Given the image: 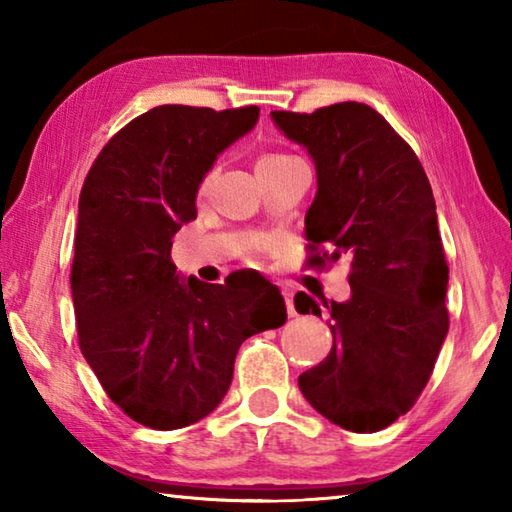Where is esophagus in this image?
<instances>
[{
    "label": "esophagus",
    "instance_id": "1",
    "mask_svg": "<svg viewBox=\"0 0 512 512\" xmlns=\"http://www.w3.org/2000/svg\"><path fill=\"white\" fill-rule=\"evenodd\" d=\"M282 296H284V305H287V314L293 318L296 316V307H293V293L289 289H282Z\"/></svg>",
    "mask_w": 512,
    "mask_h": 512
}]
</instances>
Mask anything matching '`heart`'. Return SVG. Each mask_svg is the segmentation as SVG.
I'll return each mask as SVG.
<instances>
[{
	"mask_svg": "<svg viewBox=\"0 0 512 512\" xmlns=\"http://www.w3.org/2000/svg\"><path fill=\"white\" fill-rule=\"evenodd\" d=\"M291 160H296V158H291V155H284V153H268V155H264V158H259L257 171H259V169H268V167H280V164L291 162ZM212 178H214V173H210V176H207V178L203 180V189L210 187Z\"/></svg>",
	"mask_w": 512,
	"mask_h": 512,
	"instance_id": "1",
	"label": "heart"
}]
</instances>
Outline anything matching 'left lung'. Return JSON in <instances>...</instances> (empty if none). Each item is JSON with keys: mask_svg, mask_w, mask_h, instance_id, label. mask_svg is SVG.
<instances>
[{"mask_svg": "<svg viewBox=\"0 0 512 512\" xmlns=\"http://www.w3.org/2000/svg\"><path fill=\"white\" fill-rule=\"evenodd\" d=\"M271 117L316 164L307 264L348 257L352 266L350 300L325 302L332 350L298 386L329 422L379 431L418 400L449 329V268L429 178L411 146L366 103ZM296 309L320 316L302 291Z\"/></svg>", "mask_w": 512, "mask_h": 512, "instance_id": "8db88e82", "label": "left lung"}]
</instances>
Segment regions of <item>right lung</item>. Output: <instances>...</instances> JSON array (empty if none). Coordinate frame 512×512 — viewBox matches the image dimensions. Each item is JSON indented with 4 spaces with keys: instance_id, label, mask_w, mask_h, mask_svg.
Returning <instances> with one entry per match:
<instances>
[{
    "instance_id": "add662e5",
    "label": "right lung",
    "mask_w": 512,
    "mask_h": 512,
    "mask_svg": "<svg viewBox=\"0 0 512 512\" xmlns=\"http://www.w3.org/2000/svg\"><path fill=\"white\" fill-rule=\"evenodd\" d=\"M257 119V106H158L103 146L83 183L69 275L79 345L110 400L144 427L183 429L212 413L239 345L287 320L271 282L183 280L171 262L205 173Z\"/></svg>"
}]
</instances>
